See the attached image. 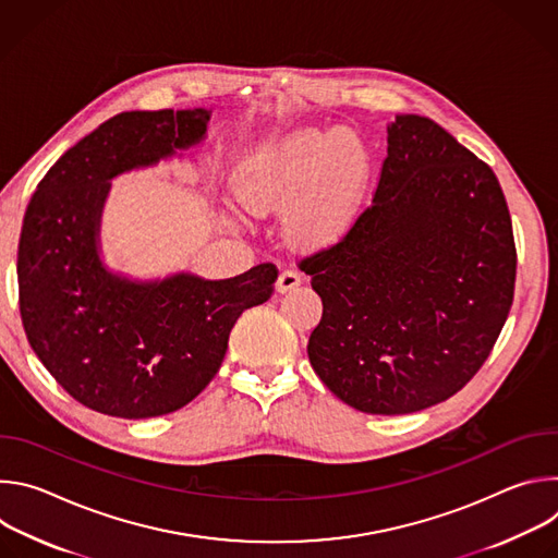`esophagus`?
I'll use <instances>...</instances> for the list:
<instances>
[{
    "instance_id": "esophagus-1",
    "label": "esophagus",
    "mask_w": 558,
    "mask_h": 558,
    "mask_svg": "<svg viewBox=\"0 0 558 558\" xmlns=\"http://www.w3.org/2000/svg\"><path fill=\"white\" fill-rule=\"evenodd\" d=\"M300 282H302V276H300L295 269H284V271L278 276L276 289H278V293H289V291H293L295 287H300Z\"/></svg>"
}]
</instances>
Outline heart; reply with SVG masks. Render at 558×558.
Masks as SVG:
<instances>
[{
	"instance_id": "obj_1",
	"label": "heart",
	"mask_w": 558,
	"mask_h": 558,
	"mask_svg": "<svg viewBox=\"0 0 558 558\" xmlns=\"http://www.w3.org/2000/svg\"><path fill=\"white\" fill-rule=\"evenodd\" d=\"M373 158L355 132L315 125L295 128L260 145L233 179L252 211L284 207V222L298 243H333L355 218Z\"/></svg>"
}]
</instances>
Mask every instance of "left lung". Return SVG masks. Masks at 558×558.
Segmentation results:
<instances>
[{"label": "left lung", "mask_w": 558, "mask_h": 558, "mask_svg": "<svg viewBox=\"0 0 558 558\" xmlns=\"http://www.w3.org/2000/svg\"><path fill=\"white\" fill-rule=\"evenodd\" d=\"M371 207L300 263L323 298L308 362L355 411L407 415L461 390L512 306L517 250L495 172L433 119L397 114Z\"/></svg>", "instance_id": "left-lung-1"}]
</instances>
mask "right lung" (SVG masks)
<instances>
[{
	"instance_id": "add662e5",
	"label": "right lung",
	"mask_w": 558,
	"mask_h": 558,
	"mask_svg": "<svg viewBox=\"0 0 558 558\" xmlns=\"http://www.w3.org/2000/svg\"><path fill=\"white\" fill-rule=\"evenodd\" d=\"M209 117L121 112L70 147L28 203L17 252L24 331L57 384L97 413L147 420L190 404L218 373L241 313L274 293L271 263L227 280H132L101 258L110 181L201 145Z\"/></svg>"
}]
</instances>
